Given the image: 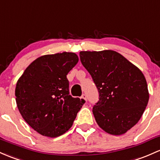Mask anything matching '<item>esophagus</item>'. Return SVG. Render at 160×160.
<instances>
[{
    "mask_svg": "<svg viewBox=\"0 0 160 160\" xmlns=\"http://www.w3.org/2000/svg\"><path fill=\"white\" fill-rule=\"evenodd\" d=\"M81 99H84V100H85L86 102L87 101V96H86L85 94H83V95H82V96H81Z\"/></svg>",
    "mask_w": 160,
    "mask_h": 160,
    "instance_id": "1",
    "label": "esophagus"
}]
</instances>
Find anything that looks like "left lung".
Instances as JSON below:
<instances>
[{
	"mask_svg": "<svg viewBox=\"0 0 160 160\" xmlns=\"http://www.w3.org/2000/svg\"><path fill=\"white\" fill-rule=\"evenodd\" d=\"M80 57L99 91L92 108L96 123L108 134H125L139 122L148 103L144 75L115 51H84Z\"/></svg>",
	"mask_w": 160,
	"mask_h": 160,
	"instance_id": "1",
	"label": "left lung"
}]
</instances>
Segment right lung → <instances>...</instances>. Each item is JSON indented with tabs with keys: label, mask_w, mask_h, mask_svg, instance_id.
Segmentation results:
<instances>
[{
	"label": "right lung",
	"mask_w": 160,
	"mask_h": 160,
	"mask_svg": "<svg viewBox=\"0 0 160 160\" xmlns=\"http://www.w3.org/2000/svg\"><path fill=\"white\" fill-rule=\"evenodd\" d=\"M78 61L73 52L45 54L33 61L17 80L19 112L42 136L57 138L67 132L85 102L69 94L67 75Z\"/></svg>",
	"instance_id": "obj_1"
}]
</instances>
